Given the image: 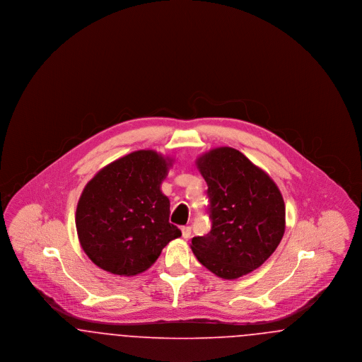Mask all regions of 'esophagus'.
Here are the masks:
<instances>
[{"instance_id": "1", "label": "esophagus", "mask_w": 362, "mask_h": 362, "mask_svg": "<svg viewBox=\"0 0 362 362\" xmlns=\"http://www.w3.org/2000/svg\"><path fill=\"white\" fill-rule=\"evenodd\" d=\"M189 235H191V228L189 226H182V236L185 239H189Z\"/></svg>"}]
</instances>
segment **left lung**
Wrapping results in <instances>:
<instances>
[{"label":"left lung","instance_id":"8db88e82","mask_svg":"<svg viewBox=\"0 0 362 362\" xmlns=\"http://www.w3.org/2000/svg\"><path fill=\"white\" fill-rule=\"evenodd\" d=\"M211 229L191 240L197 259L217 276L236 279L262 266L285 233V204L274 180L239 151L199 156Z\"/></svg>","mask_w":362,"mask_h":362}]
</instances>
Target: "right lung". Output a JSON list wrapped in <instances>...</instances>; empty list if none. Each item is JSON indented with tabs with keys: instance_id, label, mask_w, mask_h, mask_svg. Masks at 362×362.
<instances>
[{
	"instance_id": "1",
	"label": "right lung",
	"mask_w": 362,
	"mask_h": 362,
	"mask_svg": "<svg viewBox=\"0 0 362 362\" xmlns=\"http://www.w3.org/2000/svg\"><path fill=\"white\" fill-rule=\"evenodd\" d=\"M173 158L155 151L123 156L96 173L76 210L78 240L88 258L108 273L148 270L170 241L182 236L170 223V199L160 186Z\"/></svg>"
}]
</instances>
